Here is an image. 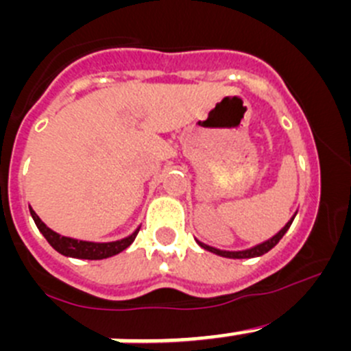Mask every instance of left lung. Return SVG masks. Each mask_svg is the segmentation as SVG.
Instances as JSON below:
<instances>
[{"label":"left lung","instance_id":"8db88e82","mask_svg":"<svg viewBox=\"0 0 351 351\" xmlns=\"http://www.w3.org/2000/svg\"><path fill=\"white\" fill-rule=\"evenodd\" d=\"M295 215H297V212L292 215V217H290V221L287 222L284 228H282L280 231L277 232V234L271 236L270 239H267V241H263V243L254 244V246H251V247H246V250H238V251L219 250V247L208 246V244L198 241V239H195V241H197V244H198V246H200V247H204V250L210 251V253H214V254H219V256L232 258V260H243V258H256V256H261V254L268 253V251H270L274 246H277V243L280 241L282 238H284V234H285L287 231H289L290 226H292V222H293V219H295Z\"/></svg>","mask_w":351,"mask_h":351}]
</instances>
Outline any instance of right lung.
I'll use <instances>...</instances> for the list:
<instances>
[{
    "label": "right lung",
    "mask_w": 351,
    "mask_h": 351,
    "mask_svg": "<svg viewBox=\"0 0 351 351\" xmlns=\"http://www.w3.org/2000/svg\"><path fill=\"white\" fill-rule=\"evenodd\" d=\"M30 208V215L34 219L35 226L38 228V231L44 234V238L47 239L49 244L54 247L58 253L64 254L69 258H77V260H104V258H110L113 254H119L120 251L127 250L130 244L136 239L137 232H139L141 226L132 232V234L125 236L122 239H117V241H108V243H95V241H83V239H74L67 238V236H61L59 232L52 231L51 228H47L44 221L35 214L34 208L28 205Z\"/></svg>",
    "instance_id": "obj_1"
}]
</instances>
